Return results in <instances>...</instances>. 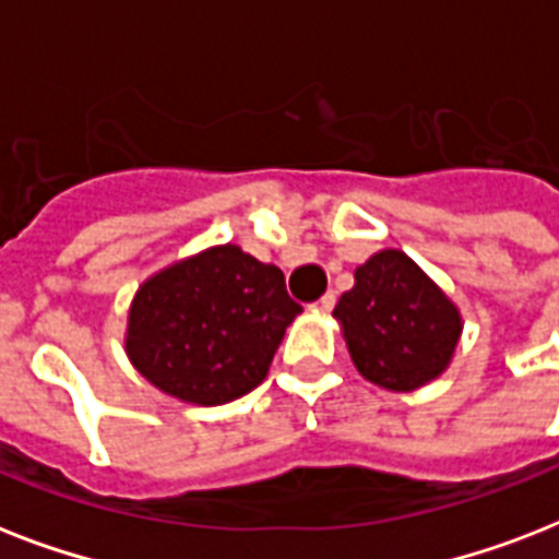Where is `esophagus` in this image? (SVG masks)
Here are the masks:
<instances>
[{"label":"esophagus","instance_id":"esophagus-1","mask_svg":"<svg viewBox=\"0 0 559 559\" xmlns=\"http://www.w3.org/2000/svg\"><path fill=\"white\" fill-rule=\"evenodd\" d=\"M333 307H336V293H324L322 298H319V301H316V310H319V313H331Z\"/></svg>","mask_w":559,"mask_h":559}]
</instances>
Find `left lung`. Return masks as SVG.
<instances>
[{
    "instance_id": "obj_1",
    "label": "left lung",
    "mask_w": 559,
    "mask_h": 559,
    "mask_svg": "<svg viewBox=\"0 0 559 559\" xmlns=\"http://www.w3.org/2000/svg\"><path fill=\"white\" fill-rule=\"evenodd\" d=\"M350 359L373 385L415 391L450 366L461 336L459 307L397 249L377 252L333 310Z\"/></svg>"
}]
</instances>
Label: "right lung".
I'll use <instances>...</instances> for the list:
<instances>
[{
	"label": "right lung",
	"mask_w": 559,
	"mask_h": 559,
	"mask_svg": "<svg viewBox=\"0 0 559 559\" xmlns=\"http://www.w3.org/2000/svg\"><path fill=\"white\" fill-rule=\"evenodd\" d=\"M298 313L278 266L240 246H214L144 281L127 354L170 397L219 406L261 385Z\"/></svg>",
	"instance_id": "1"
}]
</instances>
